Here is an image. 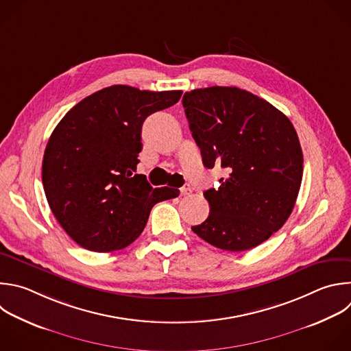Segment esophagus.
<instances>
[{"label":"esophagus","mask_w":351,"mask_h":351,"mask_svg":"<svg viewBox=\"0 0 351 351\" xmlns=\"http://www.w3.org/2000/svg\"><path fill=\"white\" fill-rule=\"evenodd\" d=\"M179 190H180V195H189V194H191V186H190V184H184V186L180 187Z\"/></svg>","instance_id":"obj_1"}]
</instances>
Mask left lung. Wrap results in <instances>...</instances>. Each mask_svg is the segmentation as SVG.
<instances>
[{
    "instance_id": "left-lung-1",
    "label": "left lung",
    "mask_w": 351,
    "mask_h": 351,
    "mask_svg": "<svg viewBox=\"0 0 351 351\" xmlns=\"http://www.w3.org/2000/svg\"><path fill=\"white\" fill-rule=\"evenodd\" d=\"M183 107L204 167L228 172L204 193L209 216L191 230L224 251L258 247L288 220L300 189L303 154L292 123L236 86L186 92Z\"/></svg>"
}]
</instances>
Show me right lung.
Wrapping results in <instances>:
<instances>
[{
  "label": "right lung",
  "mask_w": 351,
  "mask_h": 351,
  "mask_svg": "<svg viewBox=\"0 0 351 351\" xmlns=\"http://www.w3.org/2000/svg\"><path fill=\"white\" fill-rule=\"evenodd\" d=\"M182 90L103 88L77 103L53 130L43 160L49 208L67 234L93 252L132 244L152 208L179 195L136 175L142 125L179 101Z\"/></svg>",
  "instance_id": "obj_1"
}]
</instances>
